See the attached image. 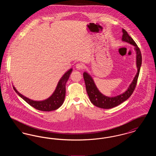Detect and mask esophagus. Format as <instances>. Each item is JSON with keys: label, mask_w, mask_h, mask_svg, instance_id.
<instances>
[{"label": "esophagus", "mask_w": 156, "mask_h": 156, "mask_svg": "<svg viewBox=\"0 0 156 156\" xmlns=\"http://www.w3.org/2000/svg\"><path fill=\"white\" fill-rule=\"evenodd\" d=\"M76 68L77 69H82L83 68V65L82 63H78L76 64Z\"/></svg>", "instance_id": "34e87169"}]
</instances>
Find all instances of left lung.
Returning <instances> with one entry per match:
<instances>
[{
    "mask_svg": "<svg viewBox=\"0 0 156 156\" xmlns=\"http://www.w3.org/2000/svg\"><path fill=\"white\" fill-rule=\"evenodd\" d=\"M122 32V41L133 45L134 47V50L136 52V66L137 68V72L136 75H135L133 81L130 84L129 87L126 91L123 94L116 97H109L105 96L97 88V86L94 81V80L90 76V75L87 72H84L83 74L86 89L89 99L92 104L100 108L107 109H111L123 103L133 94L137 84L142 61L141 52L137 45L136 44L133 38L127 34V32L126 30L123 29Z\"/></svg>",
    "mask_w": 156,
    "mask_h": 156,
    "instance_id": "8db88e82",
    "label": "left lung"
}]
</instances>
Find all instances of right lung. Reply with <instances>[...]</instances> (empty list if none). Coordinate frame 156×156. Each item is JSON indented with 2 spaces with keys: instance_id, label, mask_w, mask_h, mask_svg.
Here are the masks:
<instances>
[{
  "instance_id": "add662e5",
  "label": "right lung",
  "mask_w": 156,
  "mask_h": 156,
  "mask_svg": "<svg viewBox=\"0 0 156 156\" xmlns=\"http://www.w3.org/2000/svg\"><path fill=\"white\" fill-rule=\"evenodd\" d=\"M72 71L73 68H71L64 74L59 80L57 86L54 92H53L52 95L44 101H36L31 100L27 97L23 96L20 93H19L15 88L14 86L13 87L15 92L23 100H24L27 104H29L30 106H33L37 110L45 112L55 111L59 108L64 101L66 97V84L69 78Z\"/></svg>"
}]
</instances>
